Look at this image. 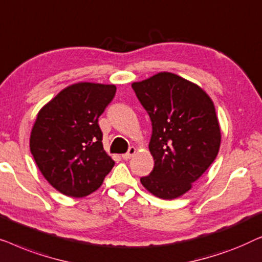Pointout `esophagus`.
<instances>
[{"label":"esophagus","instance_id":"34e87169","mask_svg":"<svg viewBox=\"0 0 262 262\" xmlns=\"http://www.w3.org/2000/svg\"><path fill=\"white\" fill-rule=\"evenodd\" d=\"M135 152H136L135 147H129V149H128V152L122 154V159H123V160H129L130 158H132L133 156H134Z\"/></svg>","mask_w":262,"mask_h":262}]
</instances>
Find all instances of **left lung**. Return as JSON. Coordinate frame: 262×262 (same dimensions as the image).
<instances>
[{
    "mask_svg": "<svg viewBox=\"0 0 262 262\" xmlns=\"http://www.w3.org/2000/svg\"><path fill=\"white\" fill-rule=\"evenodd\" d=\"M132 88L152 122L154 168L140 182L163 200L182 196L219 153L221 130L211 98L196 84L169 72Z\"/></svg>",
    "mask_w": 262,
    "mask_h": 262,
    "instance_id": "obj_1",
    "label": "left lung"
}]
</instances>
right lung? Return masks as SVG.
I'll return each instance as SVG.
<instances>
[{"label": "right lung", "mask_w": 262, "mask_h": 262, "mask_svg": "<svg viewBox=\"0 0 262 262\" xmlns=\"http://www.w3.org/2000/svg\"><path fill=\"white\" fill-rule=\"evenodd\" d=\"M115 85L77 83L40 110L31 134V152L47 182L70 197H85L114 167L103 149L98 117L113 101Z\"/></svg>", "instance_id": "obj_1"}]
</instances>
